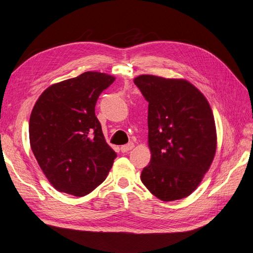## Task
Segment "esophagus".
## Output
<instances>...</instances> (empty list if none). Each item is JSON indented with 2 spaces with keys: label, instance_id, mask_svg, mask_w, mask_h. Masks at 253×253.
<instances>
[{
  "label": "esophagus",
  "instance_id": "obj_1",
  "mask_svg": "<svg viewBox=\"0 0 253 253\" xmlns=\"http://www.w3.org/2000/svg\"><path fill=\"white\" fill-rule=\"evenodd\" d=\"M133 148H134V144L133 143H128L126 145H123L121 147V152H127V151L132 150Z\"/></svg>",
  "mask_w": 253,
  "mask_h": 253
}]
</instances>
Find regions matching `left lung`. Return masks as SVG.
I'll use <instances>...</instances> for the list:
<instances>
[{
  "label": "left lung",
  "instance_id": "1",
  "mask_svg": "<svg viewBox=\"0 0 253 253\" xmlns=\"http://www.w3.org/2000/svg\"><path fill=\"white\" fill-rule=\"evenodd\" d=\"M148 102L149 164L140 179L164 202L187 198L211 168L217 148L206 97L183 79L140 75L134 79Z\"/></svg>",
  "mask_w": 253,
  "mask_h": 253
}]
</instances>
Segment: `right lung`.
<instances>
[{
	"label": "right lung",
	"instance_id": "add662e5",
	"mask_svg": "<svg viewBox=\"0 0 253 253\" xmlns=\"http://www.w3.org/2000/svg\"><path fill=\"white\" fill-rule=\"evenodd\" d=\"M115 77L84 72L47 88L30 117V144L49 182L60 192L84 196L106 179L117 153L95 116V104Z\"/></svg>",
	"mask_w": 253,
	"mask_h": 253
}]
</instances>
